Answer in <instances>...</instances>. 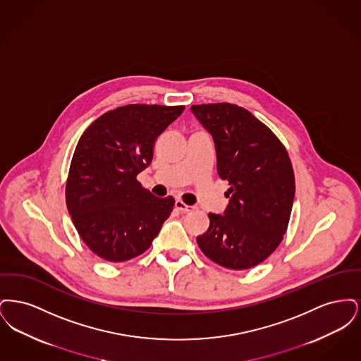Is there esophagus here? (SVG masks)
<instances>
[{
  "label": "esophagus",
  "mask_w": 361,
  "mask_h": 361,
  "mask_svg": "<svg viewBox=\"0 0 361 361\" xmlns=\"http://www.w3.org/2000/svg\"><path fill=\"white\" fill-rule=\"evenodd\" d=\"M174 207H176L178 211H181V212H189V211H192V209H193V207L185 204V203H184V202H181V200H176Z\"/></svg>",
  "instance_id": "obj_1"
}]
</instances>
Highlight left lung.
Segmentation results:
<instances>
[{
	"instance_id": "1",
	"label": "left lung",
	"mask_w": 361,
	"mask_h": 361,
	"mask_svg": "<svg viewBox=\"0 0 361 361\" xmlns=\"http://www.w3.org/2000/svg\"><path fill=\"white\" fill-rule=\"evenodd\" d=\"M190 112L212 137L218 174L230 185L224 215L208 214L209 227L197 235V245L224 268L256 267L275 252L288 226L295 196L288 153L238 105H192Z\"/></svg>"
}]
</instances>
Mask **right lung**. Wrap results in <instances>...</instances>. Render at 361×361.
Here are the masks:
<instances>
[{
	"mask_svg": "<svg viewBox=\"0 0 361 361\" xmlns=\"http://www.w3.org/2000/svg\"><path fill=\"white\" fill-rule=\"evenodd\" d=\"M185 106L131 104L93 121L80 137L70 165L66 204L80 237L99 257L123 262L145 253L174 199L142 188L137 176L153 147Z\"/></svg>",
	"mask_w": 361,
	"mask_h": 361,
	"instance_id": "obj_1",
	"label": "right lung"
}]
</instances>
